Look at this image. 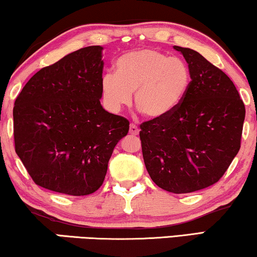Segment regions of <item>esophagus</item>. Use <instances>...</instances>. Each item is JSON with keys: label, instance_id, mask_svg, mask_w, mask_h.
<instances>
[{"label": "esophagus", "instance_id": "1", "mask_svg": "<svg viewBox=\"0 0 257 257\" xmlns=\"http://www.w3.org/2000/svg\"><path fill=\"white\" fill-rule=\"evenodd\" d=\"M139 133H140V129L137 128L136 124H134V123L130 124L129 134H132V135H139Z\"/></svg>", "mask_w": 257, "mask_h": 257}]
</instances>
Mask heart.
Here are the masks:
<instances>
[{"instance_id": "obj_1", "label": "heart", "mask_w": 257, "mask_h": 257, "mask_svg": "<svg viewBox=\"0 0 257 257\" xmlns=\"http://www.w3.org/2000/svg\"><path fill=\"white\" fill-rule=\"evenodd\" d=\"M116 73L101 79V94L107 109L117 113L132 102L147 117L158 120L179 106L190 84L187 65L177 57L157 50L143 49L121 56L115 64Z\"/></svg>"}]
</instances>
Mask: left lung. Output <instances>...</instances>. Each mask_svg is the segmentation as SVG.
<instances>
[{
	"instance_id": "left-lung-1",
	"label": "left lung",
	"mask_w": 257,
	"mask_h": 257,
	"mask_svg": "<svg viewBox=\"0 0 257 257\" xmlns=\"http://www.w3.org/2000/svg\"><path fill=\"white\" fill-rule=\"evenodd\" d=\"M173 49L189 64V87L171 114L140 125V139L151 179L179 194L223 176L240 150L245 109L228 75L194 50Z\"/></svg>"
}]
</instances>
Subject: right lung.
<instances>
[{
	"label": "right lung",
	"instance_id": "add662e5",
	"mask_svg": "<svg viewBox=\"0 0 257 257\" xmlns=\"http://www.w3.org/2000/svg\"><path fill=\"white\" fill-rule=\"evenodd\" d=\"M102 70V48H82L39 70L16 97L15 151L37 185L68 196L102 185L129 130L127 118L101 106Z\"/></svg>",
	"mask_w": 257,
	"mask_h": 257
}]
</instances>
